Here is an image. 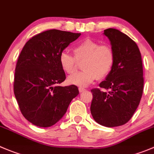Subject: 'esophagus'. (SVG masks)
<instances>
[{
  "label": "esophagus",
  "instance_id": "1",
  "mask_svg": "<svg viewBox=\"0 0 154 154\" xmlns=\"http://www.w3.org/2000/svg\"><path fill=\"white\" fill-rule=\"evenodd\" d=\"M79 91H80V92H83L84 91H86V89L83 87H79Z\"/></svg>",
  "mask_w": 154,
  "mask_h": 154
}]
</instances>
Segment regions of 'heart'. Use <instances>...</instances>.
I'll use <instances>...</instances> for the list:
<instances>
[{
    "mask_svg": "<svg viewBox=\"0 0 154 154\" xmlns=\"http://www.w3.org/2000/svg\"><path fill=\"white\" fill-rule=\"evenodd\" d=\"M74 57L67 52L59 55V64L66 74H72L77 69V61H83L84 71L68 77L70 84L86 86L95 79L102 80L110 73L115 62V53L109 44H100L94 40L86 38L74 46Z\"/></svg>",
    "mask_w": 154,
    "mask_h": 154,
    "instance_id": "b5f03b06",
    "label": "heart"
}]
</instances>
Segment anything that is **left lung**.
<instances>
[{
    "label": "left lung",
    "instance_id": "8db88e82",
    "mask_svg": "<svg viewBox=\"0 0 154 154\" xmlns=\"http://www.w3.org/2000/svg\"><path fill=\"white\" fill-rule=\"evenodd\" d=\"M104 34L114 50L115 62L100 88L92 89L90 110L94 120L107 127L127 123L136 110L143 93L142 60L140 50L129 36L115 28H107Z\"/></svg>",
    "mask_w": 154,
    "mask_h": 154
}]
</instances>
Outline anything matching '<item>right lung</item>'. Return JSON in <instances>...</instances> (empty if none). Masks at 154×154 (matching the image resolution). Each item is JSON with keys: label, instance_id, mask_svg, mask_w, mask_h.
I'll use <instances>...</instances> for the list:
<instances>
[{"label": "right lung", "instance_id": "right-lung-1", "mask_svg": "<svg viewBox=\"0 0 154 154\" xmlns=\"http://www.w3.org/2000/svg\"><path fill=\"white\" fill-rule=\"evenodd\" d=\"M80 34L48 30L31 37L21 51L13 89L22 115L32 124L39 127L56 124L79 94L75 85H59L66 78L59 55Z\"/></svg>", "mask_w": 154, "mask_h": 154}]
</instances>
